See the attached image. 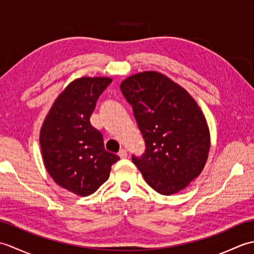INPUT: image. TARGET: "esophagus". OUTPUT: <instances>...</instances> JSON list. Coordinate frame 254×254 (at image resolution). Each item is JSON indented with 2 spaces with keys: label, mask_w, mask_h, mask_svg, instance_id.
<instances>
[{
  "label": "esophagus",
  "mask_w": 254,
  "mask_h": 254,
  "mask_svg": "<svg viewBox=\"0 0 254 254\" xmlns=\"http://www.w3.org/2000/svg\"><path fill=\"white\" fill-rule=\"evenodd\" d=\"M119 156H120V158H127V149H124V148H122L120 152H119Z\"/></svg>",
  "instance_id": "obj_1"
}]
</instances>
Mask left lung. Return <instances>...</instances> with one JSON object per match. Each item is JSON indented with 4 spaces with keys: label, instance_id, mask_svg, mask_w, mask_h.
I'll return each instance as SVG.
<instances>
[{
    "label": "left lung",
    "instance_id": "8db88e82",
    "mask_svg": "<svg viewBox=\"0 0 254 254\" xmlns=\"http://www.w3.org/2000/svg\"><path fill=\"white\" fill-rule=\"evenodd\" d=\"M120 89L132 106L145 152L132 161L163 195L181 191L201 174L209 152L204 115L188 91L158 72L138 73Z\"/></svg>",
    "mask_w": 254,
    "mask_h": 254
}]
</instances>
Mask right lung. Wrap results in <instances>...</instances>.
<instances>
[{"label": "right lung", "mask_w": 254, "mask_h": 254, "mask_svg": "<svg viewBox=\"0 0 254 254\" xmlns=\"http://www.w3.org/2000/svg\"><path fill=\"white\" fill-rule=\"evenodd\" d=\"M111 82L107 77L75 79L58 97L40 131L47 171L59 186L80 196L98 190L120 159L107 152L102 134L90 124L97 100Z\"/></svg>", "instance_id": "add662e5"}]
</instances>
